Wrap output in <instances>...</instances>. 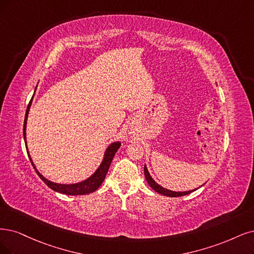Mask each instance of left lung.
Listing matches in <instances>:
<instances>
[{
  "instance_id": "8db88e82",
  "label": "left lung",
  "mask_w": 254,
  "mask_h": 254,
  "mask_svg": "<svg viewBox=\"0 0 254 254\" xmlns=\"http://www.w3.org/2000/svg\"><path fill=\"white\" fill-rule=\"evenodd\" d=\"M144 175H145V179H146L148 185L151 186L155 191H157L158 193H161V194H163V195L173 196V198H175V196H182V195H185V194H189V193H190V192H192V191H194V190H196V189H195V190H189V191H173V190H168L164 189V187H162V186H160L159 184H157V183L154 181V179L151 177V175H149V173H148V171H147V168H146L145 165H144Z\"/></svg>"
}]
</instances>
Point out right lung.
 <instances>
[{"label":"right lung","mask_w":254,"mask_h":254,"mask_svg":"<svg viewBox=\"0 0 254 254\" xmlns=\"http://www.w3.org/2000/svg\"><path fill=\"white\" fill-rule=\"evenodd\" d=\"M36 89V88H35ZM33 98V96H32ZM32 98L29 102V105L27 107L26 110V115H25V120H24V127H23V134H24V140H25V144H26V148H27V142H26V124H27V118H28V113H29V109L31 107V102H32ZM120 147V143L119 142H114L112 143L106 151L105 157H103V160L101 162V164L99 165V167L97 168V171L94 173L90 178H88L87 180H84L82 182L79 183H75V184H59V183H54L49 181L48 179H46V178L39 173V171L36 170V167L34 166L33 162H32V159L29 155V152L28 153V156H29L30 159V162L33 166V168L35 170L36 174L39 175V177L41 179L48 185L51 190H53L54 191H58L61 193H64V194H71V195H77V194H88L90 192L95 191L98 187L102 184L103 180H105V178L107 176V173L109 171V167L111 165V162L113 160V158H114L116 152L118 151V148ZM28 151V148H27Z\"/></svg>","instance_id":"obj_1"}]
</instances>
